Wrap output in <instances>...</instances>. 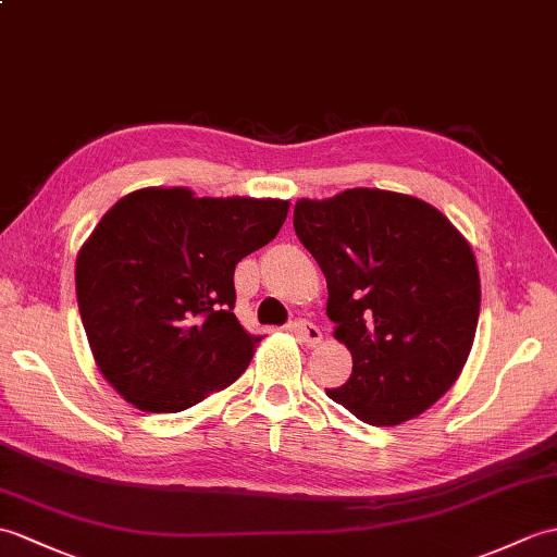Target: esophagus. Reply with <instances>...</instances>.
Listing matches in <instances>:
<instances>
[{
	"label": "esophagus",
	"mask_w": 557,
	"mask_h": 557,
	"mask_svg": "<svg viewBox=\"0 0 557 557\" xmlns=\"http://www.w3.org/2000/svg\"><path fill=\"white\" fill-rule=\"evenodd\" d=\"M289 330H292L301 342H306L308 346H315V344H320V339H322L320 327L313 325V322H308V320H294L292 325H289Z\"/></svg>",
	"instance_id": "1"
}]
</instances>
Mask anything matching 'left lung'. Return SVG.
I'll return each instance as SVG.
<instances>
[{"label": "left lung", "instance_id": "1", "mask_svg": "<svg viewBox=\"0 0 557 557\" xmlns=\"http://www.w3.org/2000/svg\"><path fill=\"white\" fill-rule=\"evenodd\" d=\"M294 230L327 280L334 337L354 356L351 377L327 396L374 426L436 404L480 320V270L460 232L430 203L366 187L296 201Z\"/></svg>", "mask_w": 557, "mask_h": 557}]
</instances>
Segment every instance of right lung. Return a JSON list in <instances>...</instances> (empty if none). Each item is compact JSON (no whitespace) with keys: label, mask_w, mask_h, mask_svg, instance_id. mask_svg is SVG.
I'll return each mask as SVG.
<instances>
[{"label":"right lung","mask_w":557,"mask_h":557,"mask_svg":"<svg viewBox=\"0 0 557 557\" xmlns=\"http://www.w3.org/2000/svg\"><path fill=\"white\" fill-rule=\"evenodd\" d=\"M289 201L137 189L77 253L75 292L103 377L127 404L180 412L249 368L261 337L235 315V268L275 239Z\"/></svg>","instance_id":"add662e5"}]
</instances>
